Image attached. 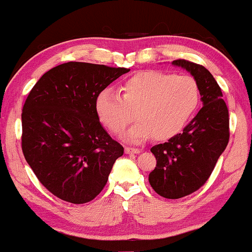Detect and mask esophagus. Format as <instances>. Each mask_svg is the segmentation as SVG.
<instances>
[{
    "mask_svg": "<svg viewBox=\"0 0 252 252\" xmlns=\"http://www.w3.org/2000/svg\"><path fill=\"white\" fill-rule=\"evenodd\" d=\"M124 152H126V154H140L142 150L138 148H130V147H126Z\"/></svg>",
    "mask_w": 252,
    "mask_h": 252,
    "instance_id": "34e87169",
    "label": "esophagus"
}]
</instances>
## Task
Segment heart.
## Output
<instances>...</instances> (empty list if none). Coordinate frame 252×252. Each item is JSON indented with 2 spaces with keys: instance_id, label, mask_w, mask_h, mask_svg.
<instances>
[{
  "instance_id": "obj_1",
  "label": "heart",
  "mask_w": 252,
  "mask_h": 252,
  "mask_svg": "<svg viewBox=\"0 0 252 252\" xmlns=\"http://www.w3.org/2000/svg\"><path fill=\"white\" fill-rule=\"evenodd\" d=\"M200 86L193 77L170 72L146 71L130 77L121 86V96L111 90L98 94V120L112 134L121 135L134 118L126 138L140 143L154 135L158 141L178 135L200 103Z\"/></svg>"
}]
</instances>
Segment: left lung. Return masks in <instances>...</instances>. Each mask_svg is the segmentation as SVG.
I'll list each match as a JSON object with an SVG mask.
<instances>
[{
    "mask_svg": "<svg viewBox=\"0 0 252 252\" xmlns=\"http://www.w3.org/2000/svg\"><path fill=\"white\" fill-rule=\"evenodd\" d=\"M200 86L202 108L181 134L150 149L156 167L149 174V184L158 195L180 199L198 190L209 180L219 156L230 138L228 110L221 90L207 68L199 63L178 59Z\"/></svg>",
    "mask_w": 252,
    "mask_h": 252,
    "instance_id": "8db88e82",
    "label": "left lung"
}]
</instances>
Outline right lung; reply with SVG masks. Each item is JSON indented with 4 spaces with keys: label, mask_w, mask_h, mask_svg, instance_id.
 Here are the masks:
<instances>
[{
    "label": "right lung",
    "mask_w": 252,
    "mask_h": 252,
    "mask_svg": "<svg viewBox=\"0 0 252 252\" xmlns=\"http://www.w3.org/2000/svg\"><path fill=\"white\" fill-rule=\"evenodd\" d=\"M129 71L70 62L46 72L31 90L21 115L22 152L39 181L62 200H94L123 155L98 120L94 102Z\"/></svg>",
    "instance_id": "add662e5"
}]
</instances>
